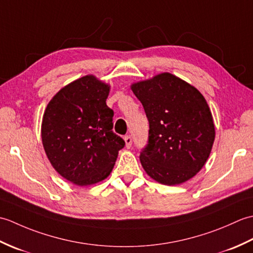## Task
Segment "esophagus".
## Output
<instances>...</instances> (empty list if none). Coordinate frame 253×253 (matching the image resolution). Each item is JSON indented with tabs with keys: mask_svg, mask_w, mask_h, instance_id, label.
I'll return each instance as SVG.
<instances>
[{
	"mask_svg": "<svg viewBox=\"0 0 253 253\" xmlns=\"http://www.w3.org/2000/svg\"><path fill=\"white\" fill-rule=\"evenodd\" d=\"M124 140H125V143H126V148H131V144H132V138H131V136H129V135H127V136H125V138H124Z\"/></svg>",
	"mask_w": 253,
	"mask_h": 253,
	"instance_id": "obj_1",
	"label": "esophagus"
}]
</instances>
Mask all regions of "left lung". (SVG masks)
I'll use <instances>...</instances> for the list:
<instances>
[{
    "label": "left lung",
    "instance_id": "left-lung-1",
    "mask_svg": "<svg viewBox=\"0 0 253 253\" xmlns=\"http://www.w3.org/2000/svg\"><path fill=\"white\" fill-rule=\"evenodd\" d=\"M149 122L148 144L140 153L147 174L164 185L192 178L211 153L215 128L204 96L169 73L133 84Z\"/></svg>",
    "mask_w": 253,
    "mask_h": 253
}]
</instances>
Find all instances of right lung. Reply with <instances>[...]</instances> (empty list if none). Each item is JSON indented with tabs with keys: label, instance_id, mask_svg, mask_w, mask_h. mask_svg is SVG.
<instances>
[{
	"label": "right lung",
	"instance_id": "1",
	"mask_svg": "<svg viewBox=\"0 0 253 253\" xmlns=\"http://www.w3.org/2000/svg\"><path fill=\"white\" fill-rule=\"evenodd\" d=\"M110 85L94 76L67 84L47 104L41 126L44 151L64 178L88 186L110 175L125 141L113 132Z\"/></svg>",
	"mask_w": 253,
	"mask_h": 253
}]
</instances>
